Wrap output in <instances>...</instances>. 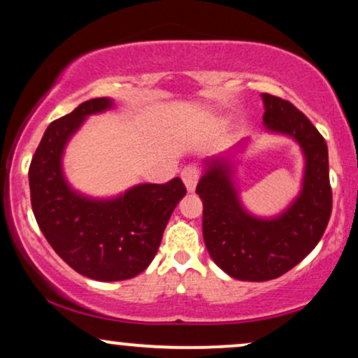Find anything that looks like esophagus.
Returning a JSON list of instances; mask_svg holds the SVG:
<instances>
[{
    "mask_svg": "<svg viewBox=\"0 0 358 358\" xmlns=\"http://www.w3.org/2000/svg\"><path fill=\"white\" fill-rule=\"evenodd\" d=\"M199 178H200V171L196 166L188 165L182 170V180H183L185 187H187L188 192L195 190L196 183H199Z\"/></svg>",
    "mask_w": 358,
    "mask_h": 358,
    "instance_id": "esophagus-1",
    "label": "esophagus"
}]
</instances>
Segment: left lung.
<instances>
[{"label":"left lung","instance_id":"obj_1","mask_svg":"<svg viewBox=\"0 0 358 358\" xmlns=\"http://www.w3.org/2000/svg\"><path fill=\"white\" fill-rule=\"evenodd\" d=\"M262 102L264 129L293 138L305 156L299 195L279 215H252L241 202L234 182L236 163L229 156L205 159V171L196 185L208 254L222 271L241 281H269L293 269L322 239L331 213L323 136L291 102L271 94H262Z\"/></svg>","mask_w":358,"mask_h":358}]
</instances>
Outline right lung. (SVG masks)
I'll return each instance as SVG.
<instances>
[{
  "mask_svg": "<svg viewBox=\"0 0 358 358\" xmlns=\"http://www.w3.org/2000/svg\"><path fill=\"white\" fill-rule=\"evenodd\" d=\"M113 104L109 97H97L53 121L28 171L31 208L45 239L72 269L96 281H122L143 273L187 193L180 178L136 185L114 199H92L69 185L62 170L65 146L85 117Z\"/></svg>",
  "mask_w": 358,
  "mask_h": 358,
  "instance_id": "add662e5",
  "label": "right lung"
}]
</instances>
